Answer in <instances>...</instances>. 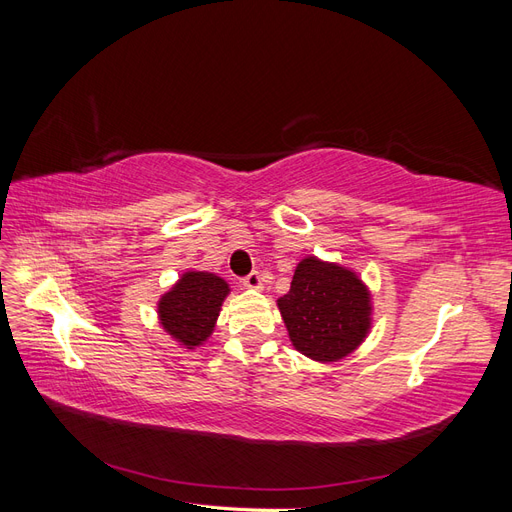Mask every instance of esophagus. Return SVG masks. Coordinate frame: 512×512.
<instances>
[{
	"mask_svg": "<svg viewBox=\"0 0 512 512\" xmlns=\"http://www.w3.org/2000/svg\"><path fill=\"white\" fill-rule=\"evenodd\" d=\"M243 286L252 288V290H260L262 288V275L258 271H252L250 275L243 277Z\"/></svg>",
	"mask_w": 512,
	"mask_h": 512,
	"instance_id": "1",
	"label": "esophagus"
}]
</instances>
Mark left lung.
I'll return each instance as SVG.
<instances>
[{"mask_svg": "<svg viewBox=\"0 0 512 512\" xmlns=\"http://www.w3.org/2000/svg\"><path fill=\"white\" fill-rule=\"evenodd\" d=\"M277 307L292 346L320 363L352 354L371 329V294L361 277L316 256L299 262Z\"/></svg>", "mask_w": 512, "mask_h": 512, "instance_id": "left-lung-1", "label": "left lung"}]
</instances>
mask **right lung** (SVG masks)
I'll list each match as a JSON object with an SVG mask.
<instances>
[{
    "label": "right lung",
    "mask_w": 512,
    "mask_h": 512,
    "mask_svg": "<svg viewBox=\"0 0 512 512\" xmlns=\"http://www.w3.org/2000/svg\"><path fill=\"white\" fill-rule=\"evenodd\" d=\"M228 292L230 288L220 275L185 271L158 301L160 324L179 346L188 350L203 346L215 329Z\"/></svg>",
    "instance_id": "add662e5"
}]
</instances>
